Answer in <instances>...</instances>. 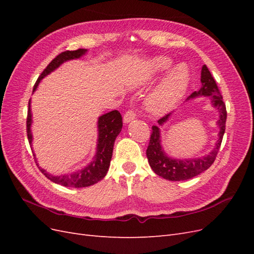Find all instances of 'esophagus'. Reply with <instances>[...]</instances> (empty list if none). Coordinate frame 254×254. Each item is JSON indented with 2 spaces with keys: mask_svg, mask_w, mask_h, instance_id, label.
I'll use <instances>...</instances> for the list:
<instances>
[{
  "mask_svg": "<svg viewBox=\"0 0 254 254\" xmlns=\"http://www.w3.org/2000/svg\"><path fill=\"white\" fill-rule=\"evenodd\" d=\"M135 119V113L133 110H128L125 115H124V119H123V121H124L125 124H128V123H130L131 121H133Z\"/></svg>",
  "mask_w": 254,
  "mask_h": 254,
  "instance_id": "esophagus-1",
  "label": "esophagus"
}]
</instances>
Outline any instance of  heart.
<instances>
[{"label": "heart", "mask_w": 254, "mask_h": 254, "mask_svg": "<svg viewBox=\"0 0 254 254\" xmlns=\"http://www.w3.org/2000/svg\"><path fill=\"white\" fill-rule=\"evenodd\" d=\"M174 60L166 56H157L149 61L148 74L159 77L168 71L158 86L146 97V107L153 114L161 115L170 111L186 94L190 73L186 64L174 66Z\"/></svg>", "instance_id": "1"}]
</instances>
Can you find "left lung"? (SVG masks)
<instances>
[{
	"instance_id": "left-lung-1",
	"label": "left lung",
	"mask_w": 254,
	"mask_h": 254,
	"mask_svg": "<svg viewBox=\"0 0 254 254\" xmlns=\"http://www.w3.org/2000/svg\"><path fill=\"white\" fill-rule=\"evenodd\" d=\"M201 88L198 91L191 93L186 102L191 101L197 97H209L211 105L218 111L219 119L216 122V125L219 128L218 139L215 143L214 148L205 156L198 158H189V159H178L170 157L165 152L162 146V139H161V129L160 126H163L165 123L170 120L172 114L171 112L166 114L164 118L158 121L159 126H152V132L150 135L149 145L146 150V156L148 159V163L151 170L158 176L170 181H183L191 179L199 174L203 173L209 168L216 159L217 152L221 145L222 136L226 129V120H227V110L226 105L222 101V96L218 90L216 82H215L213 76L211 75L209 68L206 65H202L201 68Z\"/></svg>"
}]
</instances>
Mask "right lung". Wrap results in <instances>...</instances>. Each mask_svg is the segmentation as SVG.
Here are the masks:
<instances>
[{
  "instance_id": "right-lung-1",
  "label": "right lung",
  "mask_w": 254,
  "mask_h": 254,
  "mask_svg": "<svg viewBox=\"0 0 254 254\" xmlns=\"http://www.w3.org/2000/svg\"><path fill=\"white\" fill-rule=\"evenodd\" d=\"M88 50L86 49H79L76 51H66L59 54V55L54 58L51 64L45 67V70L41 73L39 78L36 81L33 92H35L39 86L40 81L47 77L49 74L54 72L55 70L68 60L79 59L83 55H86ZM32 124H33V114L32 108H30V99L28 102V113H27V137L28 142L33 148V133H32ZM123 127L122 122V115L118 110H113L108 113H105L97 120V142H96V151L93 160L84 166L81 170L75 171L73 173L68 174H61V175H53L43 170L42 167L39 166V170L42 174L47 177L51 181L55 182L60 186H64L66 188H87L93 184L97 183L104 179L107 172L109 170L110 161L112 158V151L113 146L117 136L120 134ZM34 156H36L34 153ZM37 161V160H36Z\"/></svg>"
}]
</instances>
